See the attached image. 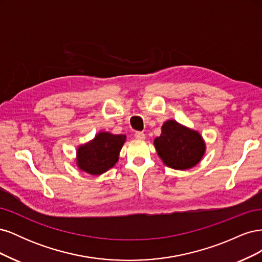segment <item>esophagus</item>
<instances>
[{"mask_svg":"<svg viewBox=\"0 0 262 262\" xmlns=\"http://www.w3.org/2000/svg\"><path fill=\"white\" fill-rule=\"evenodd\" d=\"M134 137H136V139H138V140H144L145 134L141 131H137L136 133H134Z\"/></svg>","mask_w":262,"mask_h":262,"instance_id":"34e87169","label":"esophagus"}]
</instances>
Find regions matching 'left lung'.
I'll return each instance as SVG.
<instances>
[{
	"label": "left lung",
	"instance_id": "1",
	"mask_svg": "<svg viewBox=\"0 0 262 262\" xmlns=\"http://www.w3.org/2000/svg\"><path fill=\"white\" fill-rule=\"evenodd\" d=\"M154 145L165 165L181 170L191 168L199 163L205 150L199 133L173 120L163 124L162 134L154 140Z\"/></svg>",
	"mask_w": 262,
	"mask_h": 262
}]
</instances>
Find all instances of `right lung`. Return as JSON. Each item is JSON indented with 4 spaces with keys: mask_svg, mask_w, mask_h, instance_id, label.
I'll use <instances>...</instances> for the list:
<instances>
[{
    "mask_svg": "<svg viewBox=\"0 0 262 262\" xmlns=\"http://www.w3.org/2000/svg\"><path fill=\"white\" fill-rule=\"evenodd\" d=\"M123 134L98 133L95 139L77 149V165L91 175H100L118 162L119 152L124 143Z\"/></svg>",
    "mask_w": 262,
    "mask_h": 262,
    "instance_id": "obj_1",
    "label": "right lung"
}]
</instances>
